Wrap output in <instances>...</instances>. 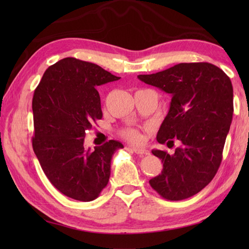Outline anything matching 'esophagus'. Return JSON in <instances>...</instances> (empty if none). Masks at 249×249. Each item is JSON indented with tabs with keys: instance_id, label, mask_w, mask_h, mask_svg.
<instances>
[{
	"instance_id": "1",
	"label": "esophagus",
	"mask_w": 249,
	"mask_h": 249,
	"mask_svg": "<svg viewBox=\"0 0 249 249\" xmlns=\"http://www.w3.org/2000/svg\"><path fill=\"white\" fill-rule=\"evenodd\" d=\"M130 150L138 155H149L150 154L149 151L145 149H140V147H131Z\"/></svg>"
}]
</instances>
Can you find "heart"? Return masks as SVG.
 <instances>
[{"instance_id": "heart-1", "label": "heart", "mask_w": 249, "mask_h": 249, "mask_svg": "<svg viewBox=\"0 0 249 249\" xmlns=\"http://www.w3.org/2000/svg\"><path fill=\"white\" fill-rule=\"evenodd\" d=\"M122 135H123V137L126 140L134 142V143H140L142 141V135L140 134V131L134 128L125 129Z\"/></svg>"}]
</instances>
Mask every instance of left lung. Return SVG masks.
<instances>
[{
	"label": "left lung",
	"mask_w": 249,
	"mask_h": 249,
	"mask_svg": "<svg viewBox=\"0 0 249 249\" xmlns=\"http://www.w3.org/2000/svg\"><path fill=\"white\" fill-rule=\"evenodd\" d=\"M138 79L171 94L170 109L156 139L173 154L153 150L162 171L150 179L152 188L171 201L198 194L217 172L233 115V88L230 78L211 63H179L166 71Z\"/></svg>",
	"instance_id": "left-lung-1"
}]
</instances>
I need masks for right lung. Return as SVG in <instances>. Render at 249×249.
Instances as JSON below:
<instances>
[{"instance_id": "obj_1", "label": "right lung", "mask_w": 249, "mask_h": 249, "mask_svg": "<svg viewBox=\"0 0 249 249\" xmlns=\"http://www.w3.org/2000/svg\"><path fill=\"white\" fill-rule=\"evenodd\" d=\"M119 79L94 63L65 57L47 68L34 91V153L50 183L71 199H96L109 182L112 155L123 147L115 140L92 151L83 145L103 116L97 87Z\"/></svg>"}]
</instances>
